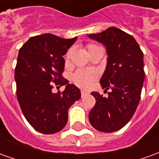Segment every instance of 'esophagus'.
Returning <instances> with one entry per match:
<instances>
[{"instance_id": "34e87169", "label": "esophagus", "mask_w": 159, "mask_h": 159, "mask_svg": "<svg viewBox=\"0 0 159 159\" xmlns=\"http://www.w3.org/2000/svg\"><path fill=\"white\" fill-rule=\"evenodd\" d=\"M89 92H86V91H84V90H82L81 91V96L83 97V96H85L86 95V94H88Z\"/></svg>"}]
</instances>
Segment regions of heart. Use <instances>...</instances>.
Wrapping results in <instances>:
<instances>
[{
	"mask_svg": "<svg viewBox=\"0 0 159 159\" xmlns=\"http://www.w3.org/2000/svg\"><path fill=\"white\" fill-rule=\"evenodd\" d=\"M95 44H89L87 49H90L92 47H96ZM71 54V49L67 51L66 55V61L69 60ZM98 77V73L92 69H79L73 75V81L75 85L81 88H89L93 84V82Z\"/></svg>",
	"mask_w": 159,
	"mask_h": 159,
	"instance_id": "b5f03b06",
	"label": "heart"
}]
</instances>
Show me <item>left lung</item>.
Here are the masks:
<instances>
[{
  "mask_svg": "<svg viewBox=\"0 0 159 159\" xmlns=\"http://www.w3.org/2000/svg\"><path fill=\"white\" fill-rule=\"evenodd\" d=\"M88 37L106 47L107 66L100 84L105 98L92 92L95 106L89 113V121L100 132L120 130L130 121L140 100L145 72L143 52L133 36L116 27H110Z\"/></svg>",
  "mask_w": 159,
  "mask_h": 159,
  "instance_id": "8db88e82",
  "label": "left lung"
}]
</instances>
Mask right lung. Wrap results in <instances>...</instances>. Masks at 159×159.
<instances>
[{"mask_svg":"<svg viewBox=\"0 0 159 159\" xmlns=\"http://www.w3.org/2000/svg\"><path fill=\"white\" fill-rule=\"evenodd\" d=\"M76 39L46 33L30 38L19 51L14 74L17 98L25 119L42 134L61 131L67 124L68 109L80 98V89L61 75L63 56ZM54 85L66 87L54 93Z\"/></svg>","mask_w":159,"mask_h":159,"instance_id":"right-lung-1","label":"right lung"}]
</instances>
